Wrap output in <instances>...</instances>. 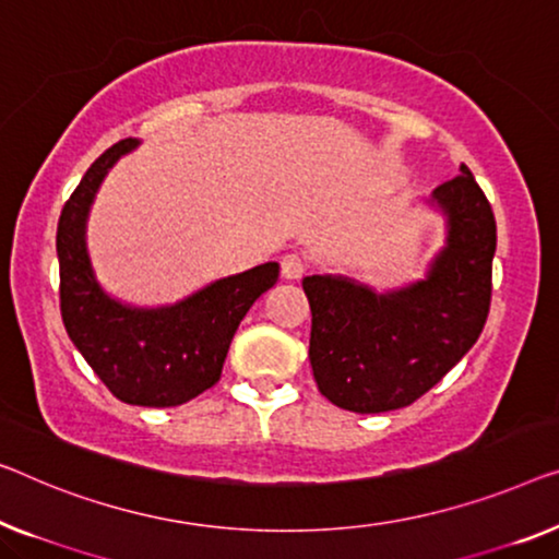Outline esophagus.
Returning <instances> with one entry per match:
<instances>
[{
  "label": "esophagus",
  "instance_id": "esophagus-1",
  "mask_svg": "<svg viewBox=\"0 0 559 559\" xmlns=\"http://www.w3.org/2000/svg\"><path fill=\"white\" fill-rule=\"evenodd\" d=\"M304 271H306V263H304V258L298 255V253H288V255L281 258V276L283 278L298 281V278L304 276Z\"/></svg>",
  "mask_w": 559,
  "mask_h": 559
}]
</instances>
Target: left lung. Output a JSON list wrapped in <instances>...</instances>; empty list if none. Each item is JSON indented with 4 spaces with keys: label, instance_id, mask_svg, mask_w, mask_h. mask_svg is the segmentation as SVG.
Masks as SVG:
<instances>
[{
    "label": "left lung",
    "instance_id": "8db88e82",
    "mask_svg": "<svg viewBox=\"0 0 559 559\" xmlns=\"http://www.w3.org/2000/svg\"><path fill=\"white\" fill-rule=\"evenodd\" d=\"M444 246L424 278L377 290L341 273L306 276L313 379L331 404L356 414L409 406L477 344L492 298L497 223L466 165L429 195Z\"/></svg>",
    "mask_w": 559,
    "mask_h": 559
}]
</instances>
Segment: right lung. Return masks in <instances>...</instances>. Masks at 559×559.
Returning <instances> with one entry per match:
<instances>
[{"label":"right lung","instance_id":"add662e5","mask_svg":"<svg viewBox=\"0 0 559 559\" xmlns=\"http://www.w3.org/2000/svg\"><path fill=\"white\" fill-rule=\"evenodd\" d=\"M138 138L105 150L67 200L57 223L60 308L67 336L124 404L178 406L221 379L233 333L248 308L278 281V263L218 278L165 306L124 304L97 281L87 221L97 190Z\"/></svg>","mask_w":559,"mask_h":559}]
</instances>
